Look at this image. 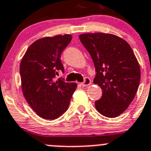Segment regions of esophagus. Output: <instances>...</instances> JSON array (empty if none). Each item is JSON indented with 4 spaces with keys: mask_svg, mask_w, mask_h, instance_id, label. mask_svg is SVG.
Segmentation results:
<instances>
[{
    "mask_svg": "<svg viewBox=\"0 0 151 151\" xmlns=\"http://www.w3.org/2000/svg\"><path fill=\"white\" fill-rule=\"evenodd\" d=\"M90 84H91V80L88 77H85L83 82L81 83L82 86H87L90 85Z\"/></svg>",
    "mask_w": 151,
    "mask_h": 151,
    "instance_id": "1",
    "label": "esophagus"
}]
</instances>
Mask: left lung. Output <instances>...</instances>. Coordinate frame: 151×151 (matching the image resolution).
Returning <instances> with one entry per match:
<instances>
[{
  "instance_id": "obj_1",
  "label": "left lung",
  "mask_w": 151,
  "mask_h": 151,
  "mask_svg": "<svg viewBox=\"0 0 151 151\" xmlns=\"http://www.w3.org/2000/svg\"><path fill=\"white\" fill-rule=\"evenodd\" d=\"M95 65L94 83L102 88V97L95 101L98 112L115 118L133 101L139 83V64L129 44L108 33H86L79 36Z\"/></svg>"
}]
</instances>
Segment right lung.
I'll use <instances>...</instances> for the list:
<instances>
[{
    "instance_id": "1",
    "label": "right lung",
    "mask_w": 151,
    "mask_h": 151,
    "mask_svg": "<svg viewBox=\"0 0 151 151\" xmlns=\"http://www.w3.org/2000/svg\"><path fill=\"white\" fill-rule=\"evenodd\" d=\"M72 36L45 37L33 42L27 50L20 65L24 96L39 116L47 120L56 119L66 112L73 93L74 83L56 79L59 71L64 72L61 54Z\"/></svg>"
}]
</instances>
